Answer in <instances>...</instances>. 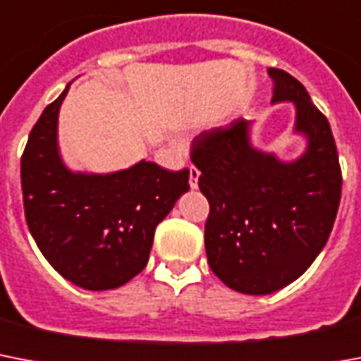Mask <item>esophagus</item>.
<instances>
[{
    "label": "esophagus",
    "mask_w": 361,
    "mask_h": 361,
    "mask_svg": "<svg viewBox=\"0 0 361 361\" xmlns=\"http://www.w3.org/2000/svg\"><path fill=\"white\" fill-rule=\"evenodd\" d=\"M199 175H201V173H199V169L197 167H190V186H192V188H197V183H199Z\"/></svg>",
    "instance_id": "esophagus-1"
}]
</instances>
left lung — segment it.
I'll list each match as a JSON object with an SVG mask.
<instances>
[{"label": "left lung", "instance_id": "8db88e82", "mask_svg": "<svg viewBox=\"0 0 361 361\" xmlns=\"http://www.w3.org/2000/svg\"><path fill=\"white\" fill-rule=\"evenodd\" d=\"M268 74L272 102L295 104V130L307 137L298 160L281 162L252 147L244 119L192 141L199 190L210 204L207 259L229 289L244 295H270L298 279L328 242L341 199L330 123L289 72Z\"/></svg>", "mask_w": 361, "mask_h": 361}]
</instances>
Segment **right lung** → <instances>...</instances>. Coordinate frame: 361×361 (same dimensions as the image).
<instances>
[{
    "label": "right lung",
    "instance_id": "right-lung-1",
    "mask_svg": "<svg viewBox=\"0 0 361 361\" xmlns=\"http://www.w3.org/2000/svg\"><path fill=\"white\" fill-rule=\"evenodd\" d=\"M66 91L46 106L22 154L25 221L63 278L87 290L117 289L145 268L154 229L190 190V171L145 160L108 175L66 169L57 149Z\"/></svg>",
    "mask_w": 361,
    "mask_h": 361
}]
</instances>
